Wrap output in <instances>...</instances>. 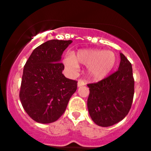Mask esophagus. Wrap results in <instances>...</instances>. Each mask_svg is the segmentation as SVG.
<instances>
[{
	"label": "esophagus",
	"mask_w": 151,
	"mask_h": 151,
	"mask_svg": "<svg viewBox=\"0 0 151 151\" xmlns=\"http://www.w3.org/2000/svg\"><path fill=\"white\" fill-rule=\"evenodd\" d=\"M84 85H86V83L84 82V81L82 80V79H79V80H78V82H77V86H84Z\"/></svg>",
	"instance_id": "obj_1"
}]
</instances>
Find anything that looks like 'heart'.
<instances>
[{
  "label": "heart",
  "mask_w": 151,
  "mask_h": 151,
  "mask_svg": "<svg viewBox=\"0 0 151 151\" xmlns=\"http://www.w3.org/2000/svg\"><path fill=\"white\" fill-rule=\"evenodd\" d=\"M116 62V56L112 51L101 50H81L74 57L72 54L66 55L64 63L67 67L76 69L78 63L88 66V73L93 79H101L111 72Z\"/></svg>",
  "instance_id": "obj_1"
}]
</instances>
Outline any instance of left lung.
I'll use <instances>...</instances> for the list:
<instances>
[{"label": "left lung", "mask_w": 151, "mask_h": 151, "mask_svg": "<svg viewBox=\"0 0 151 151\" xmlns=\"http://www.w3.org/2000/svg\"><path fill=\"white\" fill-rule=\"evenodd\" d=\"M119 70L96 83L88 84L87 107L96 125L108 127L117 124L129 114L134 94L132 65L120 53Z\"/></svg>", "instance_id": "1"}]
</instances>
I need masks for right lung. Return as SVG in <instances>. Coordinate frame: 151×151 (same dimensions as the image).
I'll return each mask as SVG.
<instances>
[{
  "instance_id": "obj_1",
  "label": "right lung",
  "mask_w": 151,
  "mask_h": 151,
  "mask_svg": "<svg viewBox=\"0 0 151 151\" xmlns=\"http://www.w3.org/2000/svg\"><path fill=\"white\" fill-rule=\"evenodd\" d=\"M72 40H51L36 47L23 69L20 99L31 119L40 124H50L60 119L77 81L62 74L65 66L61 56Z\"/></svg>"
}]
</instances>
